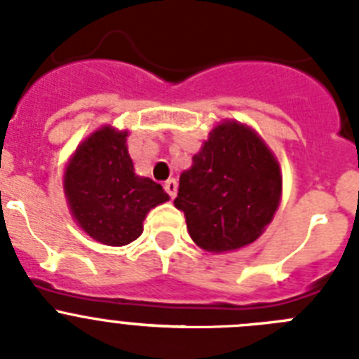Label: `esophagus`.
Wrapping results in <instances>:
<instances>
[{"instance_id":"34e87169","label":"esophagus","mask_w":359,"mask_h":359,"mask_svg":"<svg viewBox=\"0 0 359 359\" xmlns=\"http://www.w3.org/2000/svg\"><path fill=\"white\" fill-rule=\"evenodd\" d=\"M165 192H167V194L170 196V198H176V192H177V182L176 180H174V177H170V180H167V182H165Z\"/></svg>"}]
</instances>
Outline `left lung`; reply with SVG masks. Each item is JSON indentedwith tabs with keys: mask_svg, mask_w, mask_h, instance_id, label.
<instances>
[{
	"mask_svg": "<svg viewBox=\"0 0 359 359\" xmlns=\"http://www.w3.org/2000/svg\"><path fill=\"white\" fill-rule=\"evenodd\" d=\"M180 176L174 207L199 248L226 253L255 243L282 198L277 156L259 133L237 120L217 123Z\"/></svg>",
	"mask_w": 359,
	"mask_h": 359,
	"instance_id": "1",
	"label": "left lung"
}]
</instances>
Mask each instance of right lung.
Wrapping results in <instances>:
<instances>
[{
  "instance_id": "add662e5",
  "label": "right lung",
  "mask_w": 359,
  "mask_h": 359,
  "mask_svg": "<svg viewBox=\"0 0 359 359\" xmlns=\"http://www.w3.org/2000/svg\"><path fill=\"white\" fill-rule=\"evenodd\" d=\"M128 136L109 123L98 128L79 144L62 177L75 223L107 246L138 239L149 212L169 201L161 185L135 172Z\"/></svg>"
}]
</instances>
